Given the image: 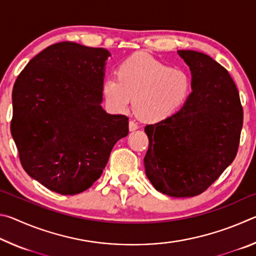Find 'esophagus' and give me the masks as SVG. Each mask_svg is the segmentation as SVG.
I'll return each mask as SVG.
<instances>
[{"label": "esophagus", "mask_w": 256, "mask_h": 256, "mask_svg": "<svg viewBox=\"0 0 256 256\" xmlns=\"http://www.w3.org/2000/svg\"><path fill=\"white\" fill-rule=\"evenodd\" d=\"M138 125L134 122V120H130V123H128V130L131 132H133V131H136V130H138Z\"/></svg>", "instance_id": "esophagus-1"}]
</instances>
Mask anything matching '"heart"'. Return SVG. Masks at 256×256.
I'll use <instances>...</instances> for the list:
<instances>
[{
    "mask_svg": "<svg viewBox=\"0 0 256 256\" xmlns=\"http://www.w3.org/2000/svg\"><path fill=\"white\" fill-rule=\"evenodd\" d=\"M192 89L188 72L146 54L133 55L120 64L118 76H108L102 92L107 106L125 112L133 100L136 115L154 123L170 118L184 105Z\"/></svg>",
    "mask_w": 256,
    "mask_h": 256,
    "instance_id": "heart-1",
    "label": "heart"
}]
</instances>
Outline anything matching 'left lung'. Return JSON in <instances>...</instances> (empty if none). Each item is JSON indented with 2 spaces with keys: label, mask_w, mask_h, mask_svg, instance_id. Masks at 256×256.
<instances>
[{
  "label": "left lung",
  "mask_w": 256,
  "mask_h": 256,
  "mask_svg": "<svg viewBox=\"0 0 256 256\" xmlns=\"http://www.w3.org/2000/svg\"><path fill=\"white\" fill-rule=\"evenodd\" d=\"M192 76V92L170 118L146 125V175L174 198L206 190L236 157L242 126L240 94L226 68L209 55L177 50Z\"/></svg>",
  "instance_id": "1"
}]
</instances>
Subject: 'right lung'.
<instances>
[{
    "label": "right lung",
    "mask_w": 256,
    "mask_h": 256,
    "mask_svg": "<svg viewBox=\"0 0 256 256\" xmlns=\"http://www.w3.org/2000/svg\"><path fill=\"white\" fill-rule=\"evenodd\" d=\"M110 56L105 48L58 42L30 60L14 86L11 134L21 164L62 196L89 188L128 134L126 116L102 106Z\"/></svg>",
    "instance_id": "obj_1"
}]
</instances>
